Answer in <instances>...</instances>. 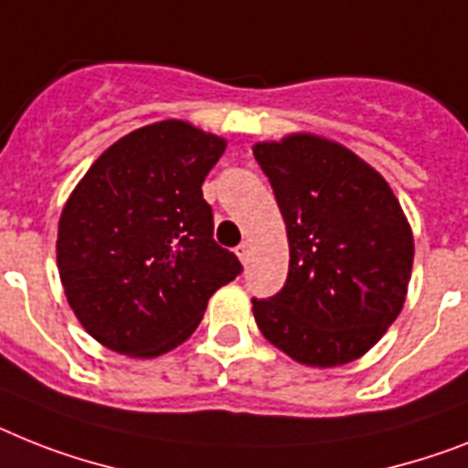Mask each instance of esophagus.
I'll return each mask as SVG.
<instances>
[{"label":"esophagus","instance_id":"34e87169","mask_svg":"<svg viewBox=\"0 0 468 468\" xmlns=\"http://www.w3.org/2000/svg\"><path fill=\"white\" fill-rule=\"evenodd\" d=\"M249 253H250L249 243H246V241L239 243V246H237V256H239V261L243 262V265H246V262H249Z\"/></svg>","mask_w":468,"mask_h":468}]
</instances>
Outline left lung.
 <instances>
[{
    "mask_svg": "<svg viewBox=\"0 0 468 468\" xmlns=\"http://www.w3.org/2000/svg\"><path fill=\"white\" fill-rule=\"evenodd\" d=\"M289 239V275L253 299L258 330L299 364L364 356L399 315L414 237L388 181L339 143L294 133L256 143Z\"/></svg>",
    "mask_w": 468,
    "mask_h": 468,
    "instance_id": "left-lung-1",
    "label": "left lung"
}]
</instances>
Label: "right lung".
I'll list each match as a JSON object with an SVG mask.
<instances>
[{
    "label": "right lung",
    "mask_w": 468,
    "mask_h": 468,
    "mask_svg": "<svg viewBox=\"0 0 468 468\" xmlns=\"http://www.w3.org/2000/svg\"><path fill=\"white\" fill-rule=\"evenodd\" d=\"M222 138L169 119L119 138L61 210L57 265L69 306L107 349L160 356L193 335L241 272L212 239L203 181Z\"/></svg>",
    "instance_id": "1"
}]
</instances>
